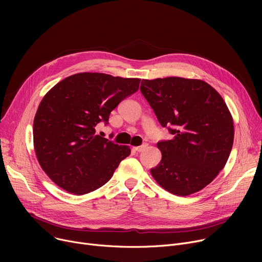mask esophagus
I'll list each match as a JSON object with an SVG mask.
<instances>
[{"label":"esophagus","mask_w":262,"mask_h":262,"mask_svg":"<svg viewBox=\"0 0 262 262\" xmlns=\"http://www.w3.org/2000/svg\"><path fill=\"white\" fill-rule=\"evenodd\" d=\"M146 144H143V145H140V146H136L134 147V149L136 150V152H142V150L145 148Z\"/></svg>","instance_id":"obj_1"}]
</instances>
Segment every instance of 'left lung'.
<instances>
[{
  "label": "left lung",
  "instance_id": "8db88e82",
  "mask_svg": "<svg viewBox=\"0 0 262 262\" xmlns=\"http://www.w3.org/2000/svg\"><path fill=\"white\" fill-rule=\"evenodd\" d=\"M140 90L173 135L157 143L162 158L152 176L175 195L195 193L214 180L231 152L235 133L224 100L201 79H142Z\"/></svg>",
  "mask_w": 262,
  "mask_h": 262
}]
</instances>
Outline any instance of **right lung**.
<instances>
[{
	"label": "right lung",
	"mask_w": 262,
	"mask_h": 262,
	"mask_svg": "<svg viewBox=\"0 0 262 262\" xmlns=\"http://www.w3.org/2000/svg\"><path fill=\"white\" fill-rule=\"evenodd\" d=\"M140 78L78 73L55 85L41 101L34 120V147L41 168L63 190L82 195L105 185L130 154L96 134L109 115L139 89Z\"/></svg>",
	"instance_id": "obj_1"
}]
</instances>
